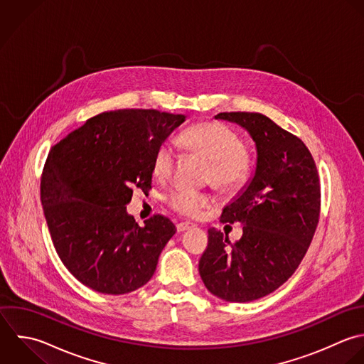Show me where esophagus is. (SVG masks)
I'll return each instance as SVG.
<instances>
[{
	"instance_id": "esophagus-1",
	"label": "esophagus",
	"mask_w": 364,
	"mask_h": 364,
	"mask_svg": "<svg viewBox=\"0 0 364 364\" xmlns=\"http://www.w3.org/2000/svg\"><path fill=\"white\" fill-rule=\"evenodd\" d=\"M193 227H194V224H191V223H178L177 224V231L178 232H184V231H187V230H190Z\"/></svg>"
}]
</instances>
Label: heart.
I'll return each instance as SVG.
<instances>
[{"mask_svg":"<svg viewBox=\"0 0 364 364\" xmlns=\"http://www.w3.org/2000/svg\"><path fill=\"white\" fill-rule=\"evenodd\" d=\"M180 144L191 153H197L211 161L210 177L224 191L242 187L252 168L250 150L242 144L240 134L221 122H201L187 127L178 137ZM176 150L170 141H163L153 157V173L159 178L171 174L176 166ZM171 208L187 217H197L213 204L207 193L174 187L167 194Z\"/></svg>","mask_w":364,"mask_h":364,"instance_id":"1","label":"heart"}]
</instances>
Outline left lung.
Segmentation results:
<instances>
[{
    "label": "left lung",
    "mask_w": 364,
    "mask_h": 364,
    "mask_svg": "<svg viewBox=\"0 0 364 364\" xmlns=\"http://www.w3.org/2000/svg\"><path fill=\"white\" fill-rule=\"evenodd\" d=\"M215 119L244 127L257 147L251 181L223 210L242 237L208 230L198 271L205 288L227 302H251L284 285L299 267L321 214V184L305 143L261 113L225 112Z\"/></svg>",
    "instance_id": "8db88e82"
}]
</instances>
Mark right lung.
I'll use <instances>...</instances> for the list:
<instances>
[{"label": "right lung", "instance_id": "add662e5", "mask_svg": "<svg viewBox=\"0 0 364 364\" xmlns=\"http://www.w3.org/2000/svg\"><path fill=\"white\" fill-rule=\"evenodd\" d=\"M184 120L154 109L103 112L50 149L41 203L60 261L85 287L123 295L153 277L176 227L159 214L140 227L126 205L134 187L151 188L156 149Z\"/></svg>", "mask_w": 364, "mask_h": 364}]
</instances>
